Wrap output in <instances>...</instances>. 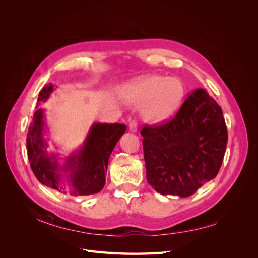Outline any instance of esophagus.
I'll list each match as a JSON object with an SVG mask.
<instances>
[{
  "instance_id": "obj_1",
  "label": "esophagus",
  "mask_w": 258,
  "mask_h": 258,
  "mask_svg": "<svg viewBox=\"0 0 258 258\" xmlns=\"http://www.w3.org/2000/svg\"><path fill=\"white\" fill-rule=\"evenodd\" d=\"M129 130L131 132H137L138 130V123L136 120H130L129 122Z\"/></svg>"
}]
</instances>
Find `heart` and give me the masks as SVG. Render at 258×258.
I'll list each match as a JSON object with an SVG mask.
<instances>
[{"mask_svg":"<svg viewBox=\"0 0 258 258\" xmlns=\"http://www.w3.org/2000/svg\"><path fill=\"white\" fill-rule=\"evenodd\" d=\"M128 103L143 105L142 116L150 123L170 119L181 107L186 95L184 82L178 77L146 75L123 88Z\"/></svg>","mask_w":258,"mask_h":258,"instance_id":"obj_1","label":"heart"}]
</instances>
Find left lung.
Instances as JSON below:
<instances>
[{
    "instance_id": "left-lung-1",
    "label": "left lung",
    "mask_w": 258,
    "mask_h": 258,
    "mask_svg": "<svg viewBox=\"0 0 258 258\" xmlns=\"http://www.w3.org/2000/svg\"><path fill=\"white\" fill-rule=\"evenodd\" d=\"M141 136L148 184L181 198L217 175L228 141L222 108L202 88L187 97L172 119L146 124Z\"/></svg>"
}]
</instances>
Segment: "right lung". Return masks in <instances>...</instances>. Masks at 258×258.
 <instances>
[{
  "label": "right lung",
  "mask_w": 258,
  "mask_h": 258,
  "mask_svg": "<svg viewBox=\"0 0 258 258\" xmlns=\"http://www.w3.org/2000/svg\"><path fill=\"white\" fill-rule=\"evenodd\" d=\"M53 90L51 84L41 90L37 102H45ZM44 110L38 108L33 115L27 136V151L35 177L43 185L59 192L72 196L95 195L105 185L108 159L116 143L126 132L122 123H93L84 146L69 156L64 166H60L58 157L48 154L44 139ZM67 175L68 185L64 186L61 177Z\"/></svg>",
  "instance_id": "right-lung-1"
}]
</instances>
